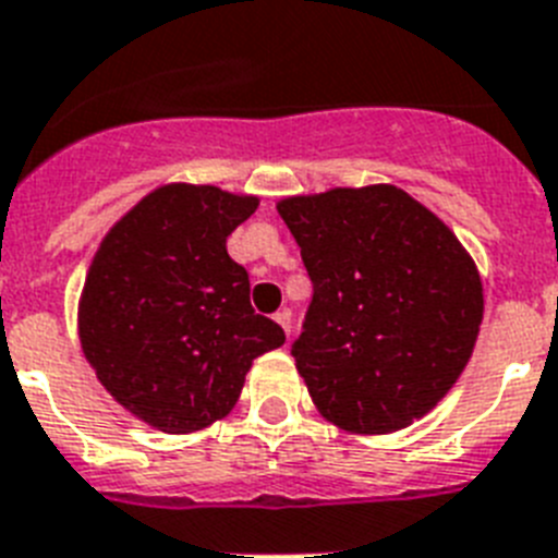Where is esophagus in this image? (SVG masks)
Here are the masks:
<instances>
[{"instance_id": "esophagus-1", "label": "esophagus", "mask_w": 558, "mask_h": 558, "mask_svg": "<svg viewBox=\"0 0 558 558\" xmlns=\"http://www.w3.org/2000/svg\"><path fill=\"white\" fill-rule=\"evenodd\" d=\"M275 323H278L280 329L287 331V337L292 335V312H289V308H283V312H278V315H275Z\"/></svg>"}]
</instances>
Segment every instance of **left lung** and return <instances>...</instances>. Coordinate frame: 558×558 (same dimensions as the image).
Wrapping results in <instances>:
<instances>
[{
    "label": "left lung",
    "instance_id": "left-lung-1",
    "mask_svg": "<svg viewBox=\"0 0 558 558\" xmlns=\"http://www.w3.org/2000/svg\"><path fill=\"white\" fill-rule=\"evenodd\" d=\"M312 278L294 366L326 420L391 434L428 414L465 372L485 298L474 257L395 184L278 201Z\"/></svg>",
    "mask_w": 558,
    "mask_h": 558
}]
</instances>
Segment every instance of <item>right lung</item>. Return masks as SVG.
Wrapping results in <instances>:
<instances>
[{
	"instance_id": "right-lung-1",
	"label": "right lung",
	"mask_w": 558,
	"mask_h": 558,
	"mask_svg": "<svg viewBox=\"0 0 558 558\" xmlns=\"http://www.w3.org/2000/svg\"><path fill=\"white\" fill-rule=\"evenodd\" d=\"M257 195L163 184L101 238L78 298V340L121 409L163 434H190L235 409L252 360L280 349L255 315L250 275L227 238Z\"/></svg>"
}]
</instances>
